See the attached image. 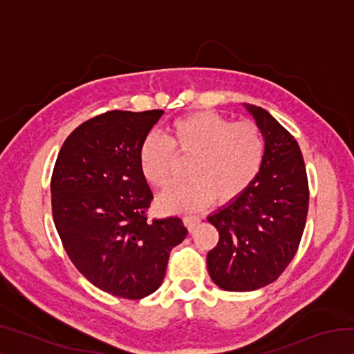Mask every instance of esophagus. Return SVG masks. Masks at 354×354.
<instances>
[{"label":"esophagus","instance_id":"34e87169","mask_svg":"<svg viewBox=\"0 0 354 354\" xmlns=\"http://www.w3.org/2000/svg\"><path fill=\"white\" fill-rule=\"evenodd\" d=\"M200 217L198 215H185L184 217V225L189 227V230H194V227L200 223Z\"/></svg>","mask_w":354,"mask_h":354}]
</instances>
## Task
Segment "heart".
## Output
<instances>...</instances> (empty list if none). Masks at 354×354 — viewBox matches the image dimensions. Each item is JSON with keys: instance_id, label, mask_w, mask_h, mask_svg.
Masks as SVG:
<instances>
[{"instance_id": "heart-1", "label": "heart", "mask_w": 354, "mask_h": 354, "mask_svg": "<svg viewBox=\"0 0 354 354\" xmlns=\"http://www.w3.org/2000/svg\"><path fill=\"white\" fill-rule=\"evenodd\" d=\"M267 153L263 131L254 122H234L214 111L176 118L169 139L151 133L143 139L139 162L148 183L164 189L175 181L181 159L189 160V181L160 196L167 209H196L212 198L236 200L259 175Z\"/></svg>"}]
</instances>
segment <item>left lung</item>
<instances>
[{
  "label": "left lung",
  "mask_w": 354,
  "mask_h": 354,
  "mask_svg": "<svg viewBox=\"0 0 354 354\" xmlns=\"http://www.w3.org/2000/svg\"><path fill=\"white\" fill-rule=\"evenodd\" d=\"M263 131L267 153L254 183L209 217L218 242L207 270L223 290H256L277 281L295 256L306 225L309 184L301 149L259 106H247Z\"/></svg>",
  "instance_id": "8db88e82"
}]
</instances>
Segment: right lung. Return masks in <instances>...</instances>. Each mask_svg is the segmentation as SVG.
Here are the masks:
<instances>
[{
	"instance_id": "1",
	"label": "right lung",
	"mask_w": 354,
	"mask_h": 354,
	"mask_svg": "<svg viewBox=\"0 0 354 354\" xmlns=\"http://www.w3.org/2000/svg\"><path fill=\"white\" fill-rule=\"evenodd\" d=\"M164 111H109L80 124L51 176L53 220L70 261L113 297L140 299L162 284L179 217L149 218L153 201L139 149Z\"/></svg>"
}]
</instances>
